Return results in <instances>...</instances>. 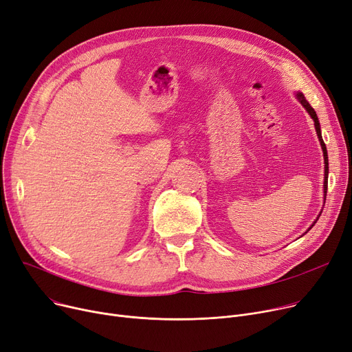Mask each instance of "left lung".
I'll return each mask as SVG.
<instances>
[{
    "label": "left lung",
    "instance_id": "8db88e82",
    "mask_svg": "<svg viewBox=\"0 0 352 352\" xmlns=\"http://www.w3.org/2000/svg\"><path fill=\"white\" fill-rule=\"evenodd\" d=\"M297 98H298V100L301 102V105L307 109V112L309 113V116L313 118V120H314V126H316V131H317V136H318V140H320V143H321V149H322V153H324V163H325V168H324V203H325V195H327V188H328V155H327V146H325V143H324V140H322V136H321V126H320V122H318V116H317V113H316V111L313 109V107L309 105V103L305 100V98H304V95L301 94V92H298L297 94ZM321 216V214H320ZM318 216V217H320ZM318 220V219H317ZM317 220L313 223V226L317 223ZM311 226V227H313ZM311 227H309V229H311ZM308 229V230H309ZM307 230V232H308ZM305 232V233H307Z\"/></svg>",
    "mask_w": 352,
    "mask_h": 352
}]
</instances>
